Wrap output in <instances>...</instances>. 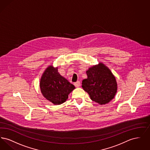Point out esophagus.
<instances>
[{"label":"esophagus","mask_w":150,"mask_h":150,"mask_svg":"<svg viewBox=\"0 0 150 150\" xmlns=\"http://www.w3.org/2000/svg\"><path fill=\"white\" fill-rule=\"evenodd\" d=\"M74 86H75L76 87H79V86H80V81H76V82H75V83H74Z\"/></svg>","instance_id":"esophagus-1"}]
</instances>
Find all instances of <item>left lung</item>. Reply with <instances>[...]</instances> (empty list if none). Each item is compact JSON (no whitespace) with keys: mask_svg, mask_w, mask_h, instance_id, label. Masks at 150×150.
Returning a JSON list of instances; mask_svg holds the SVG:
<instances>
[{"mask_svg":"<svg viewBox=\"0 0 150 150\" xmlns=\"http://www.w3.org/2000/svg\"><path fill=\"white\" fill-rule=\"evenodd\" d=\"M88 78L82 81V88L89 94L91 99L105 105L114 98L117 86L115 77L103 64L90 67L86 72Z\"/></svg>","mask_w":150,"mask_h":150,"instance_id":"1","label":"left lung"}]
</instances>
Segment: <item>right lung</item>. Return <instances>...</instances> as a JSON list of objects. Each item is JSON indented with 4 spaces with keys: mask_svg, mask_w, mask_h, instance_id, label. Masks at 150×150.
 <instances>
[{
    "mask_svg": "<svg viewBox=\"0 0 150 150\" xmlns=\"http://www.w3.org/2000/svg\"><path fill=\"white\" fill-rule=\"evenodd\" d=\"M40 88L43 96L54 105H60L68 98L75 88L58 72V68L48 66L42 76Z\"/></svg>",
    "mask_w": 150,
    "mask_h": 150,
    "instance_id": "obj_1",
    "label": "right lung"
}]
</instances>
